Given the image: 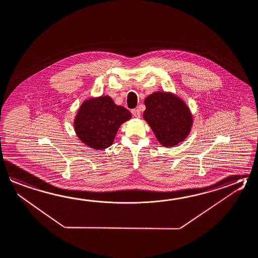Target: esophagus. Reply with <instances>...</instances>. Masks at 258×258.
<instances>
[{
	"instance_id": "obj_1",
	"label": "esophagus",
	"mask_w": 258,
	"mask_h": 258,
	"mask_svg": "<svg viewBox=\"0 0 258 258\" xmlns=\"http://www.w3.org/2000/svg\"><path fill=\"white\" fill-rule=\"evenodd\" d=\"M132 115L135 117H140L141 116V112L138 109V108H134L132 110Z\"/></svg>"
}]
</instances>
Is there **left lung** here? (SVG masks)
Segmentation results:
<instances>
[{"label": "left lung", "instance_id": "1", "mask_svg": "<svg viewBox=\"0 0 258 258\" xmlns=\"http://www.w3.org/2000/svg\"><path fill=\"white\" fill-rule=\"evenodd\" d=\"M144 104L146 110L143 117L163 146L172 147L187 137L192 116L189 108L177 96L157 92L147 96Z\"/></svg>", "mask_w": 258, "mask_h": 258}]
</instances>
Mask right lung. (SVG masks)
Wrapping results in <instances>:
<instances>
[{
  "label": "right lung",
  "instance_id": "add662e5",
  "mask_svg": "<svg viewBox=\"0 0 258 258\" xmlns=\"http://www.w3.org/2000/svg\"><path fill=\"white\" fill-rule=\"evenodd\" d=\"M131 112L116 105L109 96L85 101L74 120V128L82 142L95 150L112 145L121 124L131 119Z\"/></svg>",
  "mask_w": 258,
  "mask_h": 258
}]
</instances>
